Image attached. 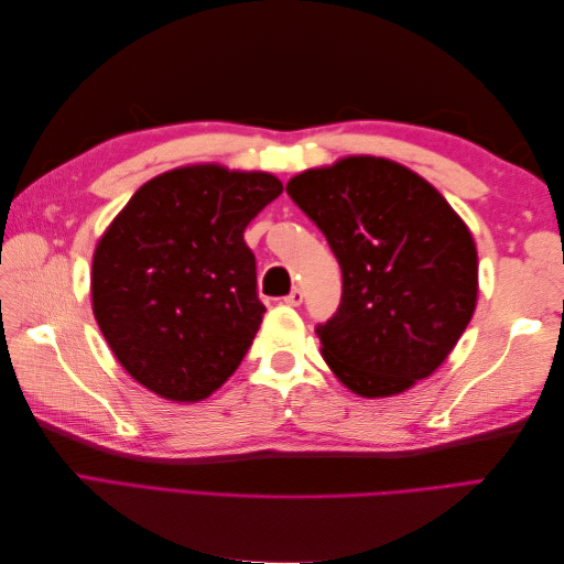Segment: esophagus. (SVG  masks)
I'll list each match as a JSON object with an SVG mask.
<instances>
[{"mask_svg":"<svg viewBox=\"0 0 564 564\" xmlns=\"http://www.w3.org/2000/svg\"><path fill=\"white\" fill-rule=\"evenodd\" d=\"M284 303L286 305H301L303 303V292H301V289H292V292H289V296H284Z\"/></svg>","mask_w":564,"mask_h":564,"instance_id":"1","label":"esophagus"}]
</instances>
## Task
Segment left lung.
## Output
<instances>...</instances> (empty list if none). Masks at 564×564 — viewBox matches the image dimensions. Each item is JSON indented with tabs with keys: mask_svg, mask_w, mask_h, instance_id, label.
Instances as JSON below:
<instances>
[{
	"mask_svg": "<svg viewBox=\"0 0 564 564\" xmlns=\"http://www.w3.org/2000/svg\"><path fill=\"white\" fill-rule=\"evenodd\" d=\"M286 195L327 237L344 275L338 311L315 329L338 381L388 398L431 377L477 301L473 235L447 199L369 155L308 169Z\"/></svg>",
	"mask_w": 564,
	"mask_h": 564,
	"instance_id": "1",
	"label": "left lung"
}]
</instances>
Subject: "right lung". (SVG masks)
<instances>
[{
  "instance_id": "right-lung-1",
  "label": "right lung",
  "mask_w": 564,
  "mask_h": 564,
  "mask_svg": "<svg viewBox=\"0 0 564 564\" xmlns=\"http://www.w3.org/2000/svg\"><path fill=\"white\" fill-rule=\"evenodd\" d=\"M265 172L197 164L141 185L98 240L91 303L131 377L174 402L209 398L261 327L245 228L280 197Z\"/></svg>"
}]
</instances>
